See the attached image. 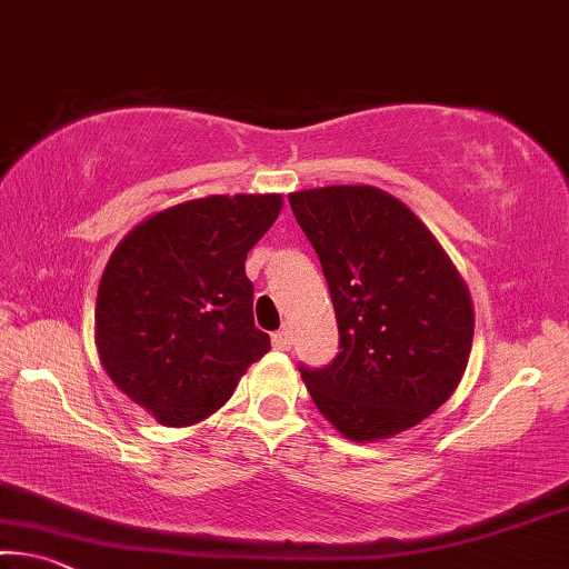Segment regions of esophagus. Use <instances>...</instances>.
Returning <instances> with one entry per match:
<instances>
[{
	"label": "esophagus",
	"mask_w": 569,
	"mask_h": 569,
	"mask_svg": "<svg viewBox=\"0 0 569 569\" xmlns=\"http://www.w3.org/2000/svg\"><path fill=\"white\" fill-rule=\"evenodd\" d=\"M273 347L281 349V351L291 349V347H293V333H291V329L276 331V333H273Z\"/></svg>",
	"instance_id": "34e87169"
}]
</instances>
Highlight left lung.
<instances>
[{
	"instance_id": "8db88e82",
	"label": "left lung",
	"mask_w": 569,
	"mask_h": 569,
	"mask_svg": "<svg viewBox=\"0 0 569 569\" xmlns=\"http://www.w3.org/2000/svg\"><path fill=\"white\" fill-rule=\"evenodd\" d=\"M321 260L339 323V355L301 377L349 440L418 426L461 382L473 303L461 273L410 207L367 184L288 194Z\"/></svg>"
}]
</instances>
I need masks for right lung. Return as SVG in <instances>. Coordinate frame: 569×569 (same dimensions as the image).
I'll return each mask as SVG.
<instances>
[{
    "instance_id": "right-lung-1",
    "label": "right lung",
    "mask_w": 569,
    "mask_h": 569,
    "mask_svg": "<svg viewBox=\"0 0 569 569\" xmlns=\"http://www.w3.org/2000/svg\"><path fill=\"white\" fill-rule=\"evenodd\" d=\"M281 194H212L139 222L103 270L96 347L108 377L161 426L220 410L270 349L252 321L250 248Z\"/></svg>"
}]
</instances>
